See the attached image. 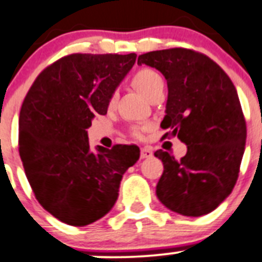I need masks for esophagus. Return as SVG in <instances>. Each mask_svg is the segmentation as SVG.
<instances>
[{"label":"esophagus","instance_id":"esophagus-1","mask_svg":"<svg viewBox=\"0 0 262 262\" xmlns=\"http://www.w3.org/2000/svg\"><path fill=\"white\" fill-rule=\"evenodd\" d=\"M151 156H153V149L150 146H144V148H141V158H150Z\"/></svg>","mask_w":262,"mask_h":262}]
</instances>
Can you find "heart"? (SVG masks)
<instances>
[{
    "label": "heart",
    "mask_w": 262,
    "mask_h": 262,
    "mask_svg": "<svg viewBox=\"0 0 262 262\" xmlns=\"http://www.w3.org/2000/svg\"><path fill=\"white\" fill-rule=\"evenodd\" d=\"M133 86L138 90L140 94H143L146 99L150 96V94H153L157 89L159 87H163V78L159 76V73H157L154 69L150 68H141L134 74L133 79ZM117 100V94L114 92L113 95L109 99V106H113L116 104ZM143 129V127H136L134 133L136 135H140V131Z\"/></svg>",
    "instance_id": "1"
}]
</instances>
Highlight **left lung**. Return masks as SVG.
I'll use <instances>...</instances> for the list:
<instances>
[{
    "instance_id": "obj_1",
    "label": "left lung",
    "mask_w": 262,
    "mask_h": 262,
    "mask_svg": "<svg viewBox=\"0 0 262 262\" xmlns=\"http://www.w3.org/2000/svg\"><path fill=\"white\" fill-rule=\"evenodd\" d=\"M138 64L164 76L168 98L161 127L188 146L180 161L162 149L154 153L164 167L157 196L180 215H207L231 193L245 153L247 128L235 87L215 61L193 50L146 52Z\"/></svg>"
}]
</instances>
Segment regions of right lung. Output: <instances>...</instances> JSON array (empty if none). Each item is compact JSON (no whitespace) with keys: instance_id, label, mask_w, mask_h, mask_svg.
I'll return each instance as SVG.
<instances>
[{"instance_id":"1","label":"right lung","mask_w":262,"mask_h":262,"mask_svg":"<svg viewBox=\"0 0 262 262\" xmlns=\"http://www.w3.org/2000/svg\"><path fill=\"white\" fill-rule=\"evenodd\" d=\"M136 54H72L39 73L19 117V154L37 201L68 225L95 223L113 208L122 176L140 157L136 145L90 149L86 129Z\"/></svg>"}]
</instances>
